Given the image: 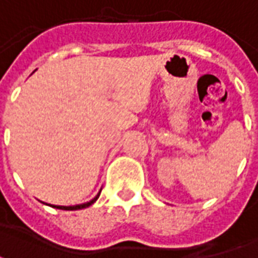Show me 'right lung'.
I'll return each mask as SVG.
<instances>
[{"label":"right lung","mask_w":258,"mask_h":258,"mask_svg":"<svg viewBox=\"0 0 258 258\" xmlns=\"http://www.w3.org/2000/svg\"><path fill=\"white\" fill-rule=\"evenodd\" d=\"M99 195H101V190H99V194L96 195L94 199L90 200V202H87V203H83V205H76V206H53V205H49V206H52V207H55V209H60V210H80V209H85V207H88V206H91L92 203H95L96 199L99 198Z\"/></svg>","instance_id":"1"}]
</instances>
